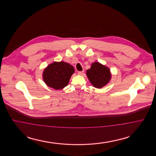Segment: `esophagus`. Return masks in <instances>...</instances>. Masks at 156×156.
I'll use <instances>...</instances> for the list:
<instances>
[{"instance_id":"obj_1","label":"esophagus","mask_w":156,"mask_h":156,"mask_svg":"<svg viewBox=\"0 0 156 156\" xmlns=\"http://www.w3.org/2000/svg\"><path fill=\"white\" fill-rule=\"evenodd\" d=\"M83 73H84L83 71H78V74L80 75H81L83 74Z\"/></svg>"}]
</instances>
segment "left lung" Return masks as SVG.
Returning <instances> with one entry per match:
<instances>
[{"label": "left lung", "mask_w": 156, "mask_h": 156, "mask_svg": "<svg viewBox=\"0 0 156 156\" xmlns=\"http://www.w3.org/2000/svg\"><path fill=\"white\" fill-rule=\"evenodd\" d=\"M87 76L91 84L96 88H102L106 85L112 78L110 69L99 62H93L87 69Z\"/></svg>", "instance_id": "1"}]
</instances>
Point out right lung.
Instances as JSON below:
<instances>
[{"label":"right lung","mask_w":156,"mask_h":156,"mask_svg":"<svg viewBox=\"0 0 156 156\" xmlns=\"http://www.w3.org/2000/svg\"><path fill=\"white\" fill-rule=\"evenodd\" d=\"M74 72V68L71 64L64 61H55L44 69L43 79L45 83L51 88L63 89L68 85Z\"/></svg>","instance_id":"right-lung-1"}]
</instances>
